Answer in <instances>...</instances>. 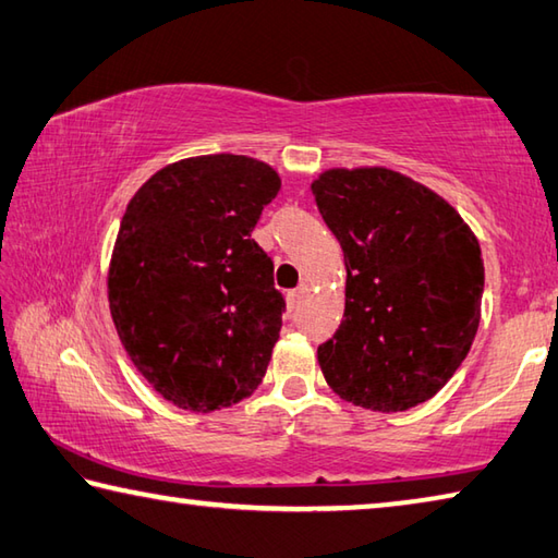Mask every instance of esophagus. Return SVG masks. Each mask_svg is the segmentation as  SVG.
Segmentation results:
<instances>
[{
  "label": "esophagus",
  "mask_w": 558,
  "mask_h": 558,
  "mask_svg": "<svg viewBox=\"0 0 558 558\" xmlns=\"http://www.w3.org/2000/svg\"><path fill=\"white\" fill-rule=\"evenodd\" d=\"M307 292H310V286H307V282H302V286H300V288H295V290H292V292H290V295H288V300H290V305H300V300H302V298H305V295H307Z\"/></svg>",
  "instance_id": "1"
}]
</instances>
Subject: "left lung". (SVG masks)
Instances as JSON below:
<instances>
[{
  "label": "left lung",
  "instance_id": "obj_1",
  "mask_svg": "<svg viewBox=\"0 0 558 558\" xmlns=\"http://www.w3.org/2000/svg\"><path fill=\"white\" fill-rule=\"evenodd\" d=\"M312 195L347 263L343 319L317 349L324 378L359 408H417L478 331V239L447 199L388 168L324 170Z\"/></svg>",
  "mask_w": 558,
  "mask_h": 558
}]
</instances>
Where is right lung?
I'll list each match as a JSON object with an SVG mask.
<instances>
[{
	"label": "right lung",
	"instance_id": "right-lung-1",
	"mask_svg": "<svg viewBox=\"0 0 558 558\" xmlns=\"http://www.w3.org/2000/svg\"><path fill=\"white\" fill-rule=\"evenodd\" d=\"M280 178L234 154L185 158L126 205L109 263V312L131 363L168 402L215 412L266 376L286 300L251 239Z\"/></svg>",
	"mask_w": 558,
	"mask_h": 558
}]
</instances>
